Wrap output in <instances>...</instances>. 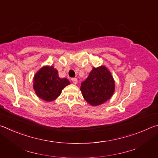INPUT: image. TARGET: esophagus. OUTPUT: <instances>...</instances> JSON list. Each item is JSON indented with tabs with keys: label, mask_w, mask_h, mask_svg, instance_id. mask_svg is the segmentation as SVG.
Masks as SVG:
<instances>
[{
	"label": "esophagus",
	"mask_w": 158,
	"mask_h": 158,
	"mask_svg": "<svg viewBox=\"0 0 158 158\" xmlns=\"http://www.w3.org/2000/svg\"><path fill=\"white\" fill-rule=\"evenodd\" d=\"M72 81L73 82L74 84H77V81H78V80H77V78H72Z\"/></svg>",
	"instance_id": "obj_1"
}]
</instances>
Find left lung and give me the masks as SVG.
Wrapping results in <instances>:
<instances>
[{"mask_svg": "<svg viewBox=\"0 0 158 158\" xmlns=\"http://www.w3.org/2000/svg\"><path fill=\"white\" fill-rule=\"evenodd\" d=\"M80 90L83 97L90 105H100L113 95L114 79L106 67L93 68L87 79L81 84Z\"/></svg>", "mask_w": 158, "mask_h": 158, "instance_id": "8db88e82", "label": "left lung"}]
</instances>
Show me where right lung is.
<instances>
[{
  "instance_id": "add662e5",
  "label": "right lung",
  "mask_w": 158,
  "mask_h": 158,
  "mask_svg": "<svg viewBox=\"0 0 158 158\" xmlns=\"http://www.w3.org/2000/svg\"><path fill=\"white\" fill-rule=\"evenodd\" d=\"M69 84L68 79L58 77V72L53 66L42 67L33 78V89L36 95L47 102L56 100Z\"/></svg>"
}]
</instances>
